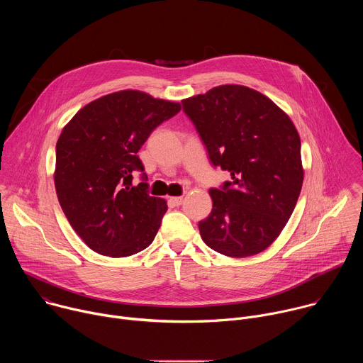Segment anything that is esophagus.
Returning <instances> with one entry per match:
<instances>
[{
	"label": "esophagus",
	"mask_w": 363,
	"mask_h": 363,
	"mask_svg": "<svg viewBox=\"0 0 363 363\" xmlns=\"http://www.w3.org/2000/svg\"><path fill=\"white\" fill-rule=\"evenodd\" d=\"M182 201H184L182 196H171L169 198V203L174 205V206H179L182 203Z\"/></svg>",
	"instance_id": "obj_1"
}]
</instances>
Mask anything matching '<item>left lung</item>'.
Wrapping results in <instances>:
<instances>
[{"instance_id":"obj_1","label":"left lung","mask_w":363,"mask_h":363,"mask_svg":"<svg viewBox=\"0 0 363 363\" xmlns=\"http://www.w3.org/2000/svg\"><path fill=\"white\" fill-rule=\"evenodd\" d=\"M214 167L231 181L211 188L213 211L199 221L203 242L228 257L264 251L287 224L303 184L300 136L267 96L240 84L182 100Z\"/></svg>"}]
</instances>
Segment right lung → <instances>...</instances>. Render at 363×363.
<instances>
[{
  "label": "right lung",
  "mask_w": 363,
  "mask_h": 363,
  "mask_svg": "<svg viewBox=\"0 0 363 363\" xmlns=\"http://www.w3.org/2000/svg\"><path fill=\"white\" fill-rule=\"evenodd\" d=\"M179 111V103L121 90L90 101L63 128L56 145V192L70 225L93 251L128 257L157 235L168 205L147 194L138 152L155 128ZM133 170L144 179L136 187Z\"/></svg>",
  "instance_id": "obj_1"
}]
</instances>
